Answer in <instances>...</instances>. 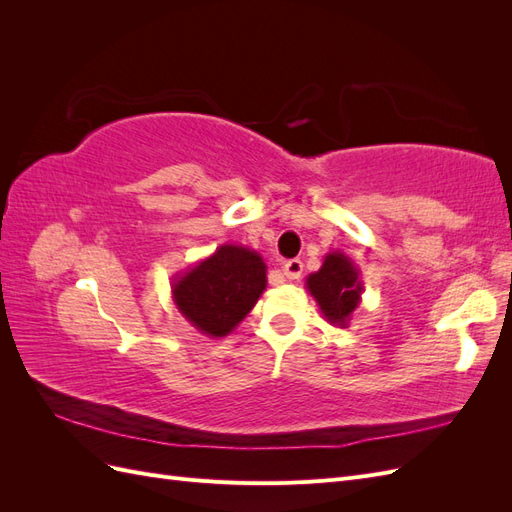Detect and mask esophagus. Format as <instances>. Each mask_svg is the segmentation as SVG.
Segmentation results:
<instances>
[{
    "instance_id": "1",
    "label": "esophagus",
    "mask_w": 512,
    "mask_h": 512,
    "mask_svg": "<svg viewBox=\"0 0 512 512\" xmlns=\"http://www.w3.org/2000/svg\"><path fill=\"white\" fill-rule=\"evenodd\" d=\"M282 271H284V275L288 277V280H299L301 273H303V262L299 258L286 260L284 265H282Z\"/></svg>"
}]
</instances>
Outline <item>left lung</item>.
Wrapping results in <instances>:
<instances>
[{
    "instance_id": "left-lung-1",
    "label": "left lung",
    "mask_w": 512,
    "mask_h": 512,
    "mask_svg": "<svg viewBox=\"0 0 512 512\" xmlns=\"http://www.w3.org/2000/svg\"><path fill=\"white\" fill-rule=\"evenodd\" d=\"M305 288L318 303L324 320L333 327L346 329L356 307L361 305V271L344 252H329L324 256L322 267L307 275Z\"/></svg>"
}]
</instances>
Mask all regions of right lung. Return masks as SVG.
<instances>
[{
	"mask_svg": "<svg viewBox=\"0 0 512 512\" xmlns=\"http://www.w3.org/2000/svg\"><path fill=\"white\" fill-rule=\"evenodd\" d=\"M267 288V265L256 250L224 243L175 275L170 292L179 314L207 337H226Z\"/></svg>",
	"mask_w": 512,
	"mask_h": 512,
	"instance_id": "obj_1",
	"label": "right lung"
}]
</instances>
